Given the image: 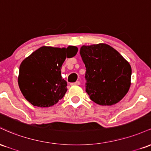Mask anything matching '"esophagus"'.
<instances>
[{
    "label": "esophagus",
    "instance_id": "34e87169",
    "mask_svg": "<svg viewBox=\"0 0 151 151\" xmlns=\"http://www.w3.org/2000/svg\"><path fill=\"white\" fill-rule=\"evenodd\" d=\"M80 84V82H79V81H77L76 82H73V83H71L70 85L73 86V85H79Z\"/></svg>",
    "mask_w": 151,
    "mask_h": 151
}]
</instances>
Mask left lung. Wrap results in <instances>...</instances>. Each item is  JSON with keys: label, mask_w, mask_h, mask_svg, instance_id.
I'll return each mask as SVG.
<instances>
[{"label": "left lung", "mask_w": 151, "mask_h": 151, "mask_svg": "<svg viewBox=\"0 0 151 151\" xmlns=\"http://www.w3.org/2000/svg\"><path fill=\"white\" fill-rule=\"evenodd\" d=\"M80 55L86 67L85 88L90 99L111 106L121 101L131 86V65L106 44L82 46Z\"/></svg>", "instance_id": "obj_1"}]
</instances>
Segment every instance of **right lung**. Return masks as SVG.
<instances>
[{
  "instance_id": "1",
  "label": "right lung",
  "mask_w": 151,
  "mask_h": 151,
  "mask_svg": "<svg viewBox=\"0 0 151 151\" xmlns=\"http://www.w3.org/2000/svg\"><path fill=\"white\" fill-rule=\"evenodd\" d=\"M77 48L42 47L20 64L18 84L24 97L31 104L50 107L62 99L67 91V81L61 68L66 58H72Z\"/></svg>"
}]
</instances>
